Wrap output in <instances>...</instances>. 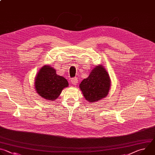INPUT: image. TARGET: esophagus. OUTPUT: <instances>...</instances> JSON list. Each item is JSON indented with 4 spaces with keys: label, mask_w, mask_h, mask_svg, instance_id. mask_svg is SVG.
Returning a JSON list of instances; mask_svg holds the SVG:
<instances>
[{
    "label": "esophagus",
    "mask_w": 155,
    "mask_h": 155,
    "mask_svg": "<svg viewBox=\"0 0 155 155\" xmlns=\"http://www.w3.org/2000/svg\"><path fill=\"white\" fill-rule=\"evenodd\" d=\"M71 81V83H72L74 85H76V84H77V83H78V79H77V78H76V77L72 78Z\"/></svg>",
    "instance_id": "34e87169"
}]
</instances>
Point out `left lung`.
I'll return each instance as SVG.
<instances>
[{
    "instance_id": "left-lung-1",
    "label": "left lung",
    "mask_w": 155,
    "mask_h": 155,
    "mask_svg": "<svg viewBox=\"0 0 155 155\" xmlns=\"http://www.w3.org/2000/svg\"><path fill=\"white\" fill-rule=\"evenodd\" d=\"M110 78L102 65H96L87 78L83 79L80 88L86 100L96 102L106 97L110 87Z\"/></svg>"
}]
</instances>
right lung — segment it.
I'll list each match as a JSON object with an SVG mask.
<instances>
[{"label":"right lung","mask_w":155,"mask_h":155,"mask_svg":"<svg viewBox=\"0 0 155 155\" xmlns=\"http://www.w3.org/2000/svg\"><path fill=\"white\" fill-rule=\"evenodd\" d=\"M35 89L37 93L48 101H54L61 94L64 87L69 85L68 80L58 75L56 70L45 65L39 70L35 78Z\"/></svg>","instance_id":"right-lung-1"}]
</instances>
